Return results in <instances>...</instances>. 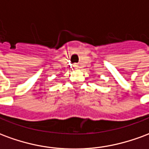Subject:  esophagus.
I'll return each instance as SVG.
<instances>
[{"label": "esophagus", "instance_id": "obj_1", "mask_svg": "<svg viewBox=\"0 0 149 149\" xmlns=\"http://www.w3.org/2000/svg\"><path fill=\"white\" fill-rule=\"evenodd\" d=\"M73 66H74V68H76V69H77V68H79V66H78L77 65H74Z\"/></svg>", "mask_w": 149, "mask_h": 149}]
</instances>
